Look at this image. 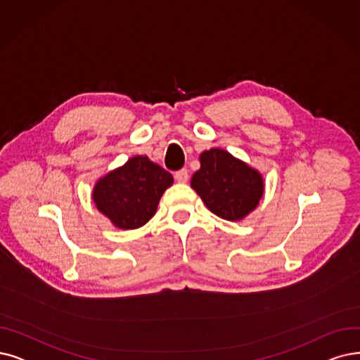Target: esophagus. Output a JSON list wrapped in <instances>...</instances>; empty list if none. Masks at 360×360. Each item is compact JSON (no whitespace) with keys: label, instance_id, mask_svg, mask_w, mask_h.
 <instances>
[{"label":"esophagus","instance_id":"obj_1","mask_svg":"<svg viewBox=\"0 0 360 360\" xmlns=\"http://www.w3.org/2000/svg\"><path fill=\"white\" fill-rule=\"evenodd\" d=\"M174 177H176V180H177L179 183H188V180H189V172H188V169H180V171L176 172Z\"/></svg>","mask_w":360,"mask_h":360}]
</instances>
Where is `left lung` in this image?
Instances as JSON below:
<instances>
[{
	"instance_id": "left-lung-1",
	"label": "left lung",
	"mask_w": 360,
	"mask_h": 360,
	"mask_svg": "<svg viewBox=\"0 0 360 360\" xmlns=\"http://www.w3.org/2000/svg\"><path fill=\"white\" fill-rule=\"evenodd\" d=\"M199 162L191 186L217 217L239 221L260 204L264 193L260 171L219 148L204 150Z\"/></svg>"
}]
</instances>
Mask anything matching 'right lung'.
I'll use <instances>...</instances> for the list:
<instances>
[{
	"label": "right lung",
	"instance_id": "obj_1",
	"mask_svg": "<svg viewBox=\"0 0 360 360\" xmlns=\"http://www.w3.org/2000/svg\"><path fill=\"white\" fill-rule=\"evenodd\" d=\"M174 181L162 167L137 155L100 177L93 189L97 210L122 230L145 226L156 212L162 193Z\"/></svg>",
	"mask_w": 360,
	"mask_h": 360
}]
</instances>
